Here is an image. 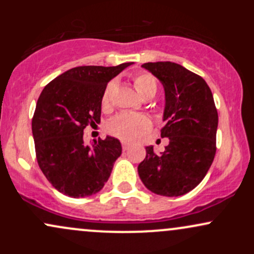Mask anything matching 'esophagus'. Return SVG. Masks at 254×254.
Masks as SVG:
<instances>
[{"label": "esophagus", "mask_w": 254, "mask_h": 254, "mask_svg": "<svg viewBox=\"0 0 254 254\" xmlns=\"http://www.w3.org/2000/svg\"><path fill=\"white\" fill-rule=\"evenodd\" d=\"M122 147H123V150H127L130 148V143H129V142L123 141V142H122Z\"/></svg>", "instance_id": "1"}]
</instances>
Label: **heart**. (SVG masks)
<instances>
[{
  "label": "heart",
  "instance_id": "b5f03b06",
  "mask_svg": "<svg viewBox=\"0 0 254 254\" xmlns=\"http://www.w3.org/2000/svg\"><path fill=\"white\" fill-rule=\"evenodd\" d=\"M133 86L142 98L155 95L157 90V84L155 78L150 74H139L133 78ZM115 88L113 82L109 83L105 88L101 98V104L104 109L109 107L111 94ZM150 121L144 115H135V113H121L116 116L109 124V131L112 135L121 137L123 139H135L142 131L148 129Z\"/></svg>",
  "mask_w": 254,
  "mask_h": 254
}]
</instances>
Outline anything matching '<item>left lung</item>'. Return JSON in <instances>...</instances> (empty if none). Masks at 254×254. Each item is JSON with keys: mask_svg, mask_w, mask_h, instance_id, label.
Masks as SVG:
<instances>
[{"mask_svg": "<svg viewBox=\"0 0 254 254\" xmlns=\"http://www.w3.org/2000/svg\"><path fill=\"white\" fill-rule=\"evenodd\" d=\"M160 80L165 89L161 137L170 143L164 153L145 148L147 155L138 165V176L148 190L160 196L188 193L203 180L216 153L217 110L203 77L180 64H142Z\"/></svg>", "mask_w": 254, "mask_h": 254, "instance_id": "8db88e82", "label": "left lung"}]
</instances>
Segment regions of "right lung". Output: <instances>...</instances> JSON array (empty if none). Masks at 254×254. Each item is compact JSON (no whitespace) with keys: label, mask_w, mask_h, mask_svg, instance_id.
Masks as SVG:
<instances>
[{"label":"right lung","mask_w":254,"mask_h":254,"mask_svg":"<svg viewBox=\"0 0 254 254\" xmlns=\"http://www.w3.org/2000/svg\"><path fill=\"white\" fill-rule=\"evenodd\" d=\"M132 63L84 65L63 72L44 87L32 119L37 161L46 179L65 196L98 193L122 154L119 139L107 136L84 144L87 125L100 123L107 83Z\"/></svg>","instance_id":"right-lung-1"}]
</instances>
